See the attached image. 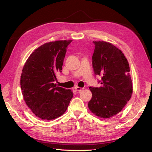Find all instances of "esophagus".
<instances>
[{
  "instance_id": "34e87169",
  "label": "esophagus",
  "mask_w": 152,
  "mask_h": 152,
  "mask_svg": "<svg viewBox=\"0 0 152 152\" xmlns=\"http://www.w3.org/2000/svg\"><path fill=\"white\" fill-rule=\"evenodd\" d=\"M75 89L77 91H81L84 89V88H82V87H75Z\"/></svg>"
}]
</instances>
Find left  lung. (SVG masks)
Here are the masks:
<instances>
[{"label": "left lung", "mask_w": 152, "mask_h": 152, "mask_svg": "<svg viewBox=\"0 0 152 152\" xmlns=\"http://www.w3.org/2000/svg\"><path fill=\"white\" fill-rule=\"evenodd\" d=\"M93 67L102 80L99 87H90V111L96 116L108 118L122 111L132 93V83L127 59L121 50L104 41H93Z\"/></svg>", "instance_id": "obj_1"}]
</instances>
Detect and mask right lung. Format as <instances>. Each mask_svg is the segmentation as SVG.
Here are the masks:
<instances>
[{"instance_id": "1", "label": "right lung", "mask_w": 152, "mask_h": 152, "mask_svg": "<svg viewBox=\"0 0 152 152\" xmlns=\"http://www.w3.org/2000/svg\"><path fill=\"white\" fill-rule=\"evenodd\" d=\"M70 40H56L40 45L27 59L23 68L20 85L23 99L42 120L50 121L66 112L73 92L54 84L56 74L61 72Z\"/></svg>"}]
</instances>
